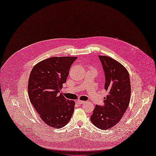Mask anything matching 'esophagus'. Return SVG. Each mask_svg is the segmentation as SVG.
<instances>
[{
  "label": "esophagus",
  "instance_id": "esophagus-1",
  "mask_svg": "<svg viewBox=\"0 0 156 156\" xmlns=\"http://www.w3.org/2000/svg\"><path fill=\"white\" fill-rule=\"evenodd\" d=\"M84 102H85V101H84L78 100V101H77V103L79 104V105H83V103H84Z\"/></svg>",
  "mask_w": 156,
  "mask_h": 156
}]
</instances>
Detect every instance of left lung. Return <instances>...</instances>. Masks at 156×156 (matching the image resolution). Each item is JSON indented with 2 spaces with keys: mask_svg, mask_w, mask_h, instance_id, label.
I'll list each match as a JSON object with an SVG mask.
<instances>
[{
  "mask_svg": "<svg viewBox=\"0 0 156 156\" xmlns=\"http://www.w3.org/2000/svg\"><path fill=\"white\" fill-rule=\"evenodd\" d=\"M105 75V89L108 95L103 106L96 105L91 115L93 124L101 130L117 125L129 105L131 87L129 74L121 63L107 56L99 55Z\"/></svg>",
  "mask_w": 156,
  "mask_h": 156,
  "instance_id": "8db88e82",
  "label": "left lung"
}]
</instances>
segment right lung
<instances>
[{
  "mask_svg": "<svg viewBox=\"0 0 156 156\" xmlns=\"http://www.w3.org/2000/svg\"><path fill=\"white\" fill-rule=\"evenodd\" d=\"M77 57H54L37 63L28 80L31 103L48 126L61 128L66 125L74 111L75 102L60 94L69 70Z\"/></svg>",
  "mask_w": 156,
  "mask_h": 156,
  "instance_id": "right-lung-1",
  "label": "right lung"
}]
</instances>
